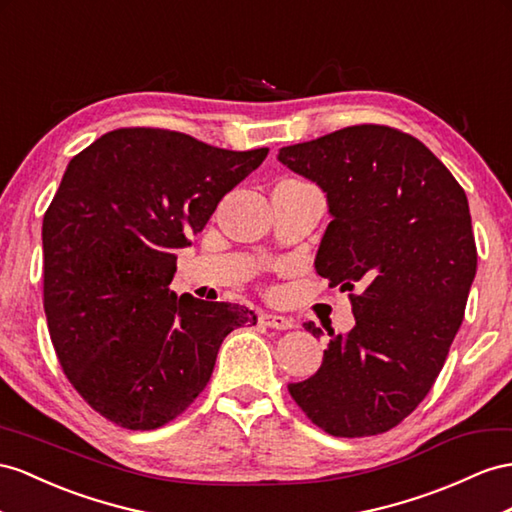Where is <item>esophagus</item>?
Wrapping results in <instances>:
<instances>
[{"label": "esophagus", "instance_id": "obj_1", "mask_svg": "<svg viewBox=\"0 0 512 512\" xmlns=\"http://www.w3.org/2000/svg\"><path fill=\"white\" fill-rule=\"evenodd\" d=\"M259 322L268 326V329H277V331H287L292 329V320H287L285 316H277V313H261Z\"/></svg>", "mask_w": 512, "mask_h": 512}]
</instances>
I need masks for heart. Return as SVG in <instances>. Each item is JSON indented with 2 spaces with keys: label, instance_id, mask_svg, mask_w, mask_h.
Masks as SVG:
<instances>
[{
  "label": "heart",
  "instance_id": "b5f03b06",
  "mask_svg": "<svg viewBox=\"0 0 512 512\" xmlns=\"http://www.w3.org/2000/svg\"><path fill=\"white\" fill-rule=\"evenodd\" d=\"M290 183H303V186H309V183H305V181H294V179H290Z\"/></svg>",
  "mask_w": 512,
  "mask_h": 512
}]
</instances>
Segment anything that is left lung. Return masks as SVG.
I'll use <instances>...</instances> for the list:
<instances>
[{"mask_svg":"<svg viewBox=\"0 0 512 512\" xmlns=\"http://www.w3.org/2000/svg\"><path fill=\"white\" fill-rule=\"evenodd\" d=\"M279 160L326 192L316 272L350 292L355 313L348 337L329 333L320 370L287 391L333 437L381 435L428 396L463 322L478 264L465 190L389 125L337 129Z\"/></svg>","mask_w":512,"mask_h":512,"instance_id":"left-lung-1","label":"left lung"}]
</instances>
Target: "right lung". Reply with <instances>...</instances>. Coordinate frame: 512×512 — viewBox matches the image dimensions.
<instances>
[{"label": "right lung", "mask_w": 512, "mask_h": 512, "mask_svg": "<svg viewBox=\"0 0 512 512\" xmlns=\"http://www.w3.org/2000/svg\"><path fill=\"white\" fill-rule=\"evenodd\" d=\"M266 155L121 127L69 162L43 218V307L62 372L112 424L173 422L207 387L222 339L257 322L168 285L177 248Z\"/></svg>", "instance_id": "add662e5"}]
</instances>
